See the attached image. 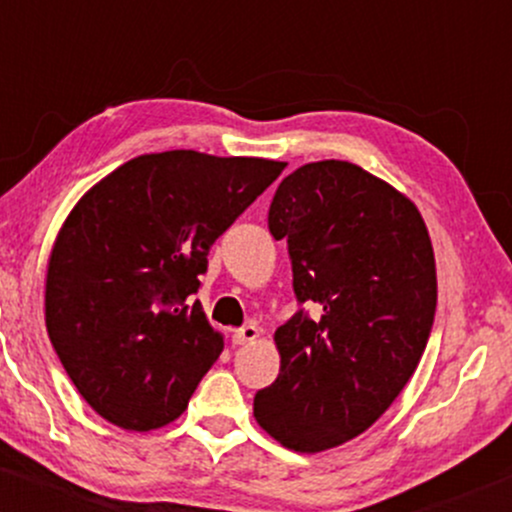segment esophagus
I'll list each match as a JSON object with an SVG mask.
<instances>
[{
    "instance_id": "1",
    "label": "esophagus",
    "mask_w": 512,
    "mask_h": 512,
    "mask_svg": "<svg viewBox=\"0 0 512 512\" xmlns=\"http://www.w3.org/2000/svg\"><path fill=\"white\" fill-rule=\"evenodd\" d=\"M260 337V330H257V325H243L240 327V330H236L233 332V344H250V342H255V339Z\"/></svg>"
}]
</instances>
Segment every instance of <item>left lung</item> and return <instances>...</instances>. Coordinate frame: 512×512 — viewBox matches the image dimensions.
Instances as JSON below:
<instances>
[{
    "label": "left lung",
    "instance_id": "obj_1",
    "mask_svg": "<svg viewBox=\"0 0 512 512\" xmlns=\"http://www.w3.org/2000/svg\"><path fill=\"white\" fill-rule=\"evenodd\" d=\"M269 233L286 240L301 308L274 332L279 378L255 419L296 452L370 428L419 366L436 315V260L419 209L349 161L305 163L281 180Z\"/></svg>",
    "mask_w": 512,
    "mask_h": 512
}]
</instances>
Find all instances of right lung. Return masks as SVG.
Masks as SVG:
<instances>
[{"label":"right lung","mask_w":512,"mask_h":512,"mask_svg":"<svg viewBox=\"0 0 512 512\" xmlns=\"http://www.w3.org/2000/svg\"><path fill=\"white\" fill-rule=\"evenodd\" d=\"M286 163L163 151L93 185L64 221L45 325L79 395L110 424L151 431L187 409L223 351L195 301L216 238Z\"/></svg>","instance_id":"add662e5"}]
</instances>
